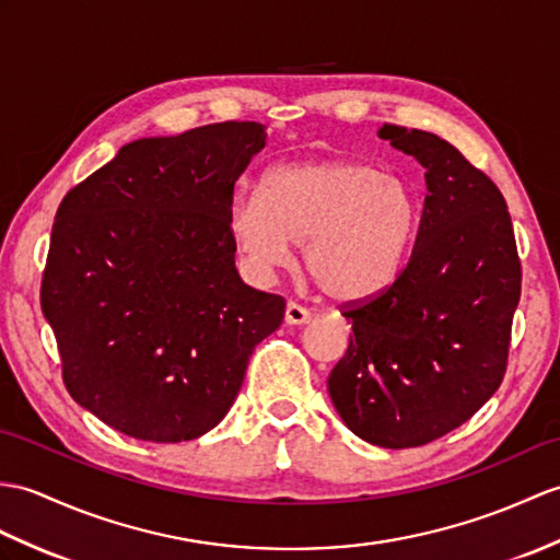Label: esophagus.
<instances>
[{"label": "esophagus", "instance_id": "esophagus-1", "mask_svg": "<svg viewBox=\"0 0 560 560\" xmlns=\"http://www.w3.org/2000/svg\"><path fill=\"white\" fill-rule=\"evenodd\" d=\"M283 319H285V324H298V327H301V324H310L312 322V315H310L305 307L295 305V303H289V305H285Z\"/></svg>", "mask_w": 560, "mask_h": 560}]
</instances>
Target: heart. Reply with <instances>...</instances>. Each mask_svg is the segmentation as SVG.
Listing matches in <instances>:
<instances>
[{
	"instance_id": "1",
	"label": "heart",
	"mask_w": 560,
	"mask_h": 560,
	"mask_svg": "<svg viewBox=\"0 0 560 560\" xmlns=\"http://www.w3.org/2000/svg\"><path fill=\"white\" fill-rule=\"evenodd\" d=\"M420 219L410 180L370 162L319 160L269 168L259 195L233 200L229 231L253 277L291 267L293 243H303L305 269L322 293L353 303L392 285Z\"/></svg>"
}]
</instances>
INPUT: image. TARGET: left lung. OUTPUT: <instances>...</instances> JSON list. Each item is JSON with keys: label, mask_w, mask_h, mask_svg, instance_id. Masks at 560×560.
<instances>
[{"label": "left lung", "mask_w": 560, "mask_h": 560, "mask_svg": "<svg viewBox=\"0 0 560 560\" xmlns=\"http://www.w3.org/2000/svg\"><path fill=\"white\" fill-rule=\"evenodd\" d=\"M380 138L424 166L427 198L408 267L343 310L353 336L327 388L355 436L412 448L470 420L501 386L523 271L487 174L434 133L384 124Z\"/></svg>", "instance_id": "obj_1"}]
</instances>
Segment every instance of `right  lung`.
<instances>
[{
    "mask_svg": "<svg viewBox=\"0 0 560 560\" xmlns=\"http://www.w3.org/2000/svg\"><path fill=\"white\" fill-rule=\"evenodd\" d=\"M265 142L255 121L140 138L61 200L43 315L69 394L116 432L207 434L281 327L283 298L241 281L229 231L233 186Z\"/></svg>",
    "mask_w": 560,
    "mask_h": 560,
    "instance_id": "add662e5",
    "label": "right lung"
}]
</instances>
